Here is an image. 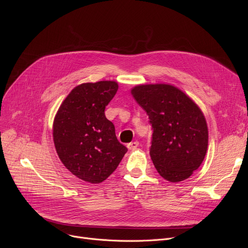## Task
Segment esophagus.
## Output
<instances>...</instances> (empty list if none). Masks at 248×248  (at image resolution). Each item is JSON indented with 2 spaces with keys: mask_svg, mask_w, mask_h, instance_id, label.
Masks as SVG:
<instances>
[{
  "mask_svg": "<svg viewBox=\"0 0 248 248\" xmlns=\"http://www.w3.org/2000/svg\"><path fill=\"white\" fill-rule=\"evenodd\" d=\"M138 147H139V141H138V140H135V141H132V142H129V144H127L128 150L134 151V150H136Z\"/></svg>",
  "mask_w": 248,
  "mask_h": 248,
  "instance_id": "esophagus-1",
  "label": "esophagus"
}]
</instances>
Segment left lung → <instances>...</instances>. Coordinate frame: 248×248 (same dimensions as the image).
Masks as SVG:
<instances>
[{"instance_id":"obj_1","label":"left lung","mask_w":248,"mask_h":248,"mask_svg":"<svg viewBox=\"0 0 248 248\" xmlns=\"http://www.w3.org/2000/svg\"><path fill=\"white\" fill-rule=\"evenodd\" d=\"M132 94L148 113L153 128L151 159L170 182L188 179L202 164L208 147V127L199 107L170 84L135 86Z\"/></svg>"}]
</instances>
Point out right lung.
Listing matches in <instances>:
<instances>
[{
	"instance_id": "add662e5",
	"label": "right lung",
	"mask_w": 248,
	"mask_h": 248,
	"mask_svg": "<svg viewBox=\"0 0 248 248\" xmlns=\"http://www.w3.org/2000/svg\"><path fill=\"white\" fill-rule=\"evenodd\" d=\"M115 81L82 83L63 100L53 123L58 157L77 178L98 184L108 178L127 149L117 140L104 109L115 95Z\"/></svg>"
}]
</instances>
